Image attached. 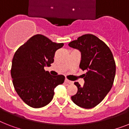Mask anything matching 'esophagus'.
<instances>
[{
	"label": "esophagus",
	"instance_id": "34e87169",
	"mask_svg": "<svg viewBox=\"0 0 129 129\" xmlns=\"http://www.w3.org/2000/svg\"><path fill=\"white\" fill-rule=\"evenodd\" d=\"M65 81L66 83H69V84H72L73 83V81H70V80H69V79H68L67 78H66V79H65Z\"/></svg>",
	"mask_w": 129,
	"mask_h": 129
}]
</instances>
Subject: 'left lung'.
Here are the masks:
<instances>
[{"mask_svg":"<svg viewBox=\"0 0 129 129\" xmlns=\"http://www.w3.org/2000/svg\"><path fill=\"white\" fill-rule=\"evenodd\" d=\"M68 45L81 52L79 68L87 71L82 75L83 86L74 83L78 90L72 96V100L82 108H93L103 100L113 86L116 72L113 55L106 44L93 34L81 36Z\"/></svg>","mask_w":129,"mask_h":129,"instance_id":"obj_1","label":"left lung"}]
</instances>
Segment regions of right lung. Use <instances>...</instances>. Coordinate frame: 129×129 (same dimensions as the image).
<instances>
[{
  "mask_svg": "<svg viewBox=\"0 0 129 129\" xmlns=\"http://www.w3.org/2000/svg\"><path fill=\"white\" fill-rule=\"evenodd\" d=\"M63 43H55L42 34L33 36L14 55L11 77L14 87L22 100L33 108L46 106L52 101L54 88L64 82L63 75H51L45 71L54 61L56 50Z\"/></svg>",
  "mask_w": 129,
  "mask_h": 129,
  "instance_id": "1",
  "label": "right lung"
}]
</instances>
